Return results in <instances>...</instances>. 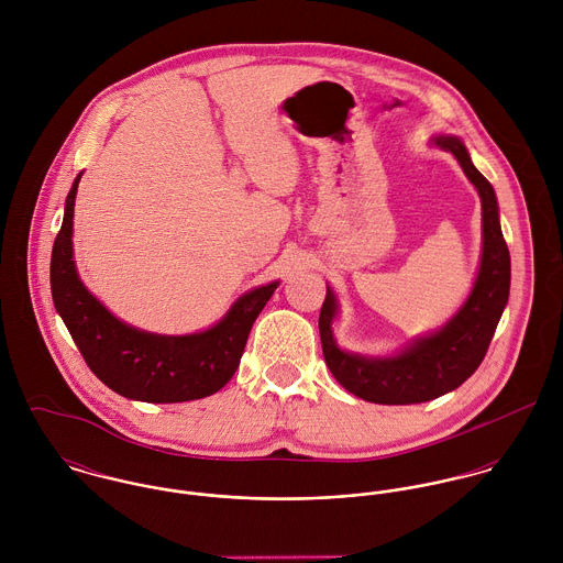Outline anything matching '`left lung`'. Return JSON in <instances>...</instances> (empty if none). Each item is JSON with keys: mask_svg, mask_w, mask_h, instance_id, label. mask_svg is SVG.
Segmentation results:
<instances>
[{"mask_svg": "<svg viewBox=\"0 0 563 563\" xmlns=\"http://www.w3.org/2000/svg\"><path fill=\"white\" fill-rule=\"evenodd\" d=\"M433 143L457 158L479 190L483 208L479 277L453 321L388 360H366L338 349L331 331L335 299L327 288L319 317L322 355L335 382L364 401L382 405L431 401L460 388L479 368L509 297L511 260L498 223L494 188L475 168L466 147L457 139L440 136Z\"/></svg>", "mask_w": 563, "mask_h": 563, "instance_id": "left-lung-1", "label": "left lung"}]
</instances>
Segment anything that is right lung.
Segmentation results:
<instances>
[{
    "label": "right lung",
    "mask_w": 563,
    "mask_h": 563,
    "mask_svg": "<svg viewBox=\"0 0 563 563\" xmlns=\"http://www.w3.org/2000/svg\"><path fill=\"white\" fill-rule=\"evenodd\" d=\"M80 177L67 197L49 277L54 306L84 362L110 390L134 401H195L219 393L234 377L249 331L277 282L246 292L217 327L195 335H156L117 321L76 273L71 232Z\"/></svg>",
    "instance_id": "right-lung-1"
}]
</instances>
